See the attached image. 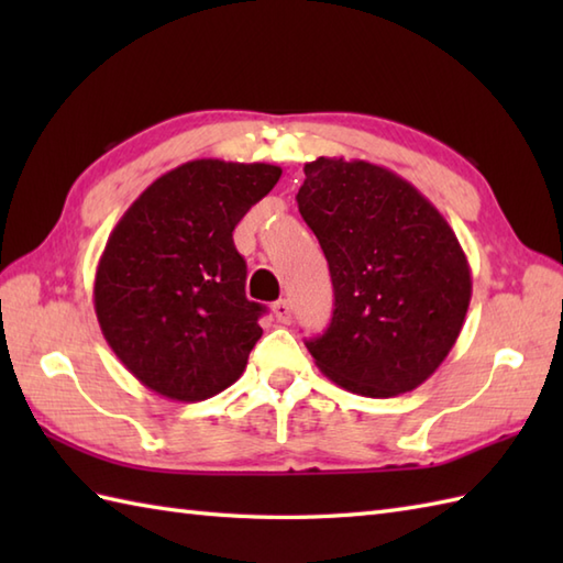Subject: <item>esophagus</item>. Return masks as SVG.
<instances>
[{
    "mask_svg": "<svg viewBox=\"0 0 563 563\" xmlns=\"http://www.w3.org/2000/svg\"><path fill=\"white\" fill-rule=\"evenodd\" d=\"M273 317H275V321H278V324H290V321H292L290 302L288 300L273 302Z\"/></svg>",
    "mask_w": 563,
    "mask_h": 563,
    "instance_id": "34e87169",
    "label": "esophagus"
}]
</instances>
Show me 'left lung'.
Listing matches in <instances>:
<instances>
[{
	"label": "left lung",
	"mask_w": 563,
	"mask_h": 563,
	"mask_svg": "<svg viewBox=\"0 0 563 563\" xmlns=\"http://www.w3.org/2000/svg\"><path fill=\"white\" fill-rule=\"evenodd\" d=\"M297 206L333 283L331 324L307 341L317 367L373 399L423 385L472 300L470 263L448 220L401 176L343 157L305 164Z\"/></svg>",
	"instance_id": "1"
}]
</instances>
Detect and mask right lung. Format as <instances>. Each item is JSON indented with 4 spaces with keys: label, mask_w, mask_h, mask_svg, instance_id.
Segmentation results:
<instances>
[{
    "label": "right lung",
    "mask_w": 563,
    "mask_h": 563,
    "mask_svg": "<svg viewBox=\"0 0 563 563\" xmlns=\"http://www.w3.org/2000/svg\"><path fill=\"white\" fill-rule=\"evenodd\" d=\"M280 174L261 162H186L113 227L93 309L118 361L147 389L202 401L242 377L266 307L246 300V261L232 232Z\"/></svg>",
    "instance_id": "1"
}]
</instances>
